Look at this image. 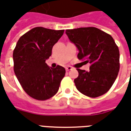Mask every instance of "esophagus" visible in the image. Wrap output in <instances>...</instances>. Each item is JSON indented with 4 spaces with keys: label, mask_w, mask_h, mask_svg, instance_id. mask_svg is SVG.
Here are the masks:
<instances>
[{
    "label": "esophagus",
    "mask_w": 131,
    "mask_h": 131,
    "mask_svg": "<svg viewBox=\"0 0 131 131\" xmlns=\"http://www.w3.org/2000/svg\"><path fill=\"white\" fill-rule=\"evenodd\" d=\"M71 69H72V67H70V66H67L66 67V71H69V70H71Z\"/></svg>",
    "instance_id": "34e87169"
}]
</instances>
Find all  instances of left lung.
<instances>
[{"label":"left lung","mask_w":131,"mask_h":131,"mask_svg":"<svg viewBox=\"0 0 131 131\" xmlns=\"http://www.w3.org/2000/svg\"><path fill=\"white\" fill-rule=\"evenodd\" d=\"M66 34L79 50V60L91 64L90 70L77 69L74 79L77 90L86 96L97 97L112 86L119 71V50L113 38L95 27L66 30Z\"/></svg>","instance_id":"8db88e82"}]
</instances>
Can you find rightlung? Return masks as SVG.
<instances>
[{
	"label": "right lung",
	"instance_id": "add662e5",
	"mask_svg": "<svg viewBox=\"0 0 131 131\" xmlns=\"http://www.w3.org/2000/svg\"><path fill=\"white\" fill-rule=\"evenodd\" d=\"M64 30L35 27L19 38L13 51L14 71L24 91L38 100L54 96L65 75V69L46 63Z\"/></svg>",
	"mask_w": 131,
	"mask_h": 131
}]
</instances>
